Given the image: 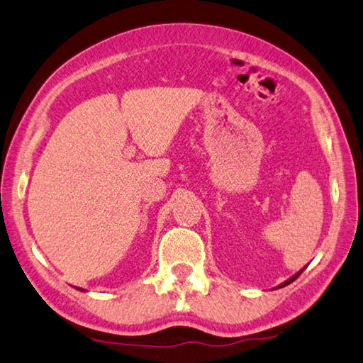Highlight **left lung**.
I'll return each instance as SVG.
<instances>
[{
  "label": "left lung",
  "instance_id": "1",
  "mask_svg": "<svg viewBox=\"0 0 363 363\" xmlns=\"http://www.w3.org/2000/svg\"><path fill=\"white\" fill-rule=\"evenodd\" d=\"M303 269H305V267H303ZM303 269H302V271H299V272H297V274H294V275H293V277H291V279H288L286 281H283V283H281V285H280V286H277V288H283V286H286V285H289V283H293V281H294V280L297 279V277H299V275H301V274L303 272Z\"/></svg>",
  "mask_w": 363,
  "mask_h": 363
}]
</instances>
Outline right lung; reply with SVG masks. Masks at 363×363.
<instances>
[{
    "label": "right lung",
    "mask_w": 363,
    "mask_h": 363,
    "mask_svg": "<svg viewBox=\"0 0 363 363\" xmlns=\"http://www.w3.org/2000/svg\"><path fill=\"white\" fill-rule=\"evenodd\" d=\"M77 289H80V291H83V289H82V288H77Z\"/></svg>",
    "instance_id": "obj_1"
}]
</instances>
